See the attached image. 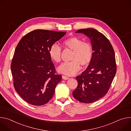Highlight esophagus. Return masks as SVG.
<instances>
[{
    "label": "esophagus",
    "mask_w": 131,
    "mask_h": 131,
    "mask_svg": "<svg viewBox=\"0 0 131 131\" xmlns=\"http://www.w3.org/2000/svg\"><path fill=\"white\" fill-rule=\"evenodd\" d=\"M62 78L63 80H68V79H69V77H66V76H65V75H62Z\"/></svg>",
    "instance_id": "obj_1"
}]
</instances>
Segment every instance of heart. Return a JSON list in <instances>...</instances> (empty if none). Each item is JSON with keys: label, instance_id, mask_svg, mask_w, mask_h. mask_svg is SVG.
Here are the masks:
<instances>
[{"label": "heart", "instance_id": "1", "mask_svg": "<svg viewBox=\"0 0 131 131\" xmlns=\"http://www.w3.org/2000/svg\"><path fill=\"white\" fill-rule=\"evenodd\" d=\"M63 46L73 51L72 62H65L58 68V71L67 75L77 74L82 67H88L91 63L93 57L92 47L89 42H83L78 37H70L63 41ZM51 59L55 62L59 63L61 60V48L57 43L52 45L49 50Z\"/></svg>", "mask_w": 131, "mask_h": 131}]
</instances>
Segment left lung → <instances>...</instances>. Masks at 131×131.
Here are the masks:
<instances>
[{
    "mask_svg": "<svg viewBox=\"0 0 131 131\" xmlns=\"http://www.w3.org/2000/svg\"><path fill=\"white\" fill-rule=\"evenodd\" d=\"M75 33L91 39L93 52L88 67L76 77L78 85L72 95L81 103H92L103 97L109 89L117 71L115 53L107 38L95 29H81Z\"/></svg>",
    "mask_w": 131,
    "mask_h": 131,
    "instance_id": "left-lung-1",
    "label": "left lung"
}]
</instances>
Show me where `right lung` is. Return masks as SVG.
Listing matches in <instances>:
<instances>
[{"label":"right lung","mask_w":131,"mask_h":131,"mask_svg":"<svg viewBox=\"0 0 131 131\" xmlns=\"http://www.w3.org/2000/svg\"><path fill=\"white\" fill-rule=\"evenodd\" d=\"M66 34L36 30L24 36L17 46L11 64L13 85L28 104L41 106L52 98L62 77L56 73L49 50Z\"/></svg>","instance_id":"right-lung-1"}]
</instances>
